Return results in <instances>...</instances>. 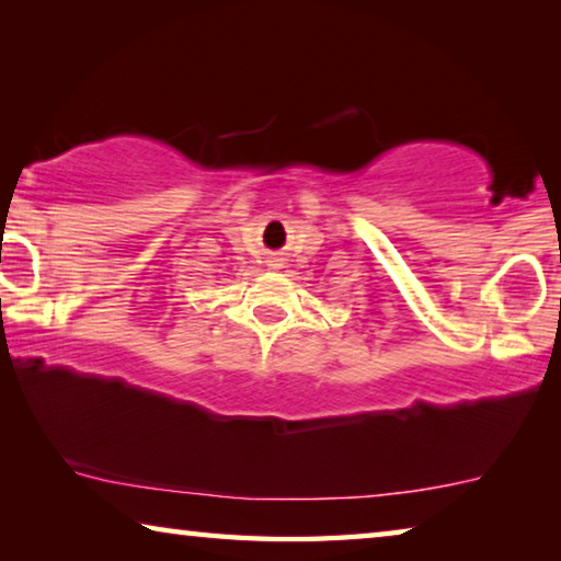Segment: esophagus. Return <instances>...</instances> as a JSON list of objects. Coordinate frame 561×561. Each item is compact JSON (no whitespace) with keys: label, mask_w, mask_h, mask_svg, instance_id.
Instances as JSON below:
<instances>
[{"label":"esophagus","mask_w":561,"mask_h":561,"mask_svg":"<svg viewBox=\"0 0 561 561\" xmlns=\"http://www.w3.org/2000/svg\"><path fill=\"white\" fill-rule=\"evenodd\" d=\"M267 267L270 270H282L284 267V260L282 257H267Z\"/></svg>","instance_id":"obj_1"}]
</instances>
